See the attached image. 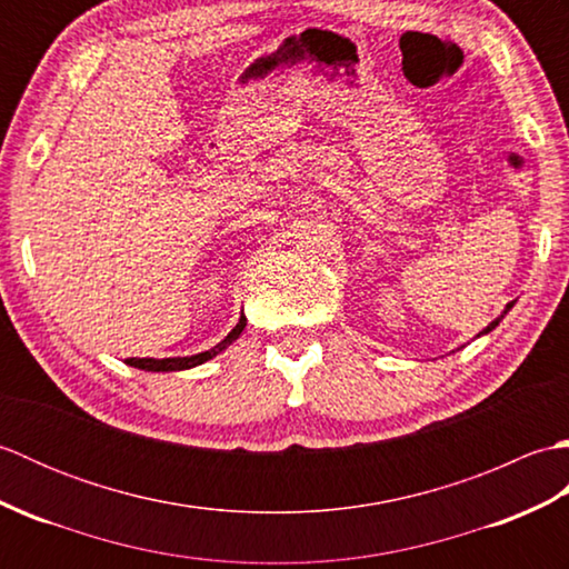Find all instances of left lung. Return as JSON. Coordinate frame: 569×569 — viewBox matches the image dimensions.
Listing matches in <instances>:
<instances>
[{
    "label": "left lung",
    "instance_id": "8db88e82",
    "mask_svg": "<svg viewBox=\"0 0 569 569\" xmlns=\"http://www.w3.org/2000/svg\"><path fill=\"white\" fill-rule=\"evenodd\" d=\"M513 306H516V300H511V303H509V306H506V308H503V312H501V316H499V318H497V320H491V322H489V325H487V328H485V330H481V332H479V335H477V337H481V335H489V332H491V330H493V328H497V325H499V322H501V320H503V318H506V312H509V310H511V308H513Z\"/></svg>",
    "mask_w": 569,
    "mask_h": 569
}]
</instances>
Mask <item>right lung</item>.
<instances>
[{"mask_svg":"<svg viewBox=\"0 0 569 569\" xmlns=\"http://www.w3.org/2000/svg\"><path fill=\"white\" fill-rule=\"evenodd\" d=\"M247 328V316L241 312L239 316V322L232 328V332H229L224 340L217 342L212 349H208V352H200V355H190V357H166V359H153V357H131L127 359L129 367L134 369H143V371H186V369H192V367H200L204 365V361H210L212 357H217L220 352H224V349L232 345L237 337L244 332Z\"/></svg>","mask_w":569,"mask_h":569,"instance_id":"obj_1","label":"right lung"}]
</instances>
